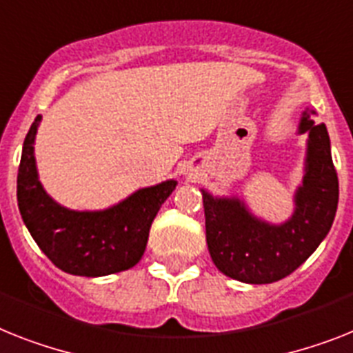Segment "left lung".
I'll return each mask as SVG.
<instances>
[{
	"label": "left lung",
	"mask_w": 353,
	"mask_h": 353,
	"mask_svg": "<svg viewBox=\"0 0 353 353\" xmlns=\"http://www.w3.org/2000/svg\"><path fill=\"white\" fill-rule=\"evenodd\" d=\"M316 112H303L298 133H307L303 182L294 194V212L283 223L254 216L238 196H214L202 189L205 238L220 272L243 283L283 279L305 263L330 231L339 200L330 137Z\"/></svg>",
	"instance_id": "obj_1"
}]
</instances>
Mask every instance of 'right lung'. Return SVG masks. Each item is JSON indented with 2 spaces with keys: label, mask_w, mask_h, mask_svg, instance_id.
<instances>
[{
  "label": "right lung",
  "mask_w": 353,
  "mask_h": 353,
  "mask_svg": "<svg viewBox=\"0 0 353 353\" xmlns=\"http://www.w3.org/2000/svg\"><path fill=\"white\" fill-rule=\"evenodd\" d=\"M39 122L37 115L26 133L17 171V205L28 232L48 260L68 274L99 278L131 269L141 261L151 223L176 180L139 189L103 211L65 208L39 182L34 157Z\"/></svg>",
  "instance_id": "1"
}]
</instances>
